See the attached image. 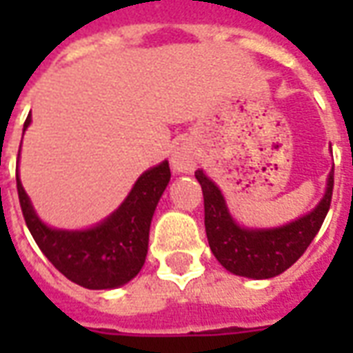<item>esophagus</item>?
<instances>
[{"instance_id":"34e87169","label":"esophagus","mask_w":353,"mask_h":353,"mask_svg":"<svg viewBox=\"0 0 353 353\" xmlns=\"http://www.w3.org/2000/svg\"><path fill=\"white\" fill-rule=\"evenodd\" d=\"M172 170L176 174H189L192 170L196 168V162H199V153H196V147L183 141L181 145H177L172 153Z\"/></svg>"}]
</instances>
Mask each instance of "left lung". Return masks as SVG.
<instances>
[{
  "label": "left lung",
  "mask_w": 353,
  "mask_h": 353,
  "mask_svg": "<svg viewBox=\"0 0 353 353\" xmlns=\"http://www.w3.org/2000/svg\"><path fill=\"white\" fill-rule=\"evenodd\" d=\"M333 172L334 166L327 177L325 194L312 212L281 227L250 229L232 219L219 187L202 170H196L194 177L204 194L208 244L215 259L229 272L252 280H268L285 272L321 229L333 196Z\"/></svg>",
  "instance_id": "8db88e82"
}]
</instances>
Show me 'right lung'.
I'll return each mask as SVG.
<instances>
[{
	"label": "right lung",
	"instance_id": "obj_1",
	"mask_svg": "<svg viewBox=\"0 0 353 353\" xmlns=\"http://www.w3.org/2000/svg\"><path fill=\"white\" fill-rule=\"evenodd\" d=\"M32 123L28 115L24 132ZM168 161L138 177L115 212L90 229H52L35 214L17 174L20 208L35 244L68 280L87 289H115L136 278L145 263L154 208L170 183Z\"/></svg>",
	"mask_w": 353,
	"mask_h": 353
}]
</instances>
